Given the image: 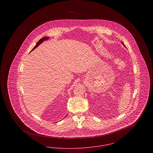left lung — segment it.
Returning a JSON list of instances; mask_svg holds the SVG:
<instances>
[{
	"label": "left lung",
	"mask_w": 153,
	"mask_h": 153,
	"mask_svg": "<svg viewBox=\"0 0 153 153\" xmlns=\"http://www.w3.org/2000/svg\"><path fill=\"white\" fill-rule=\"evenodd\" d=\"M122 44H123V43H122Z\"/></svg>",
	"instance_id": "8db88e82"
}]
</instances>
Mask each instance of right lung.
<instances>
[{"label":"right lung","instance_id":"obj_1","mask_svg":"<svg viewBox=\"0 0 153 153\" xmlns=\"http://www.w3.org/2000/svg\"><path fill=\"white\" fill-rule=\"evenodd\" d=\"M48 39H49V38H48V37H44V38H41L40 40H39V41L37 42V44H36V45L34 46V48L31 50V51H33L34 49H36V47H38V45H39L41 44V43H42V42H44V41H47Z\"/></svg>","mask_w":153,"mask_h":153}]
</instances>
